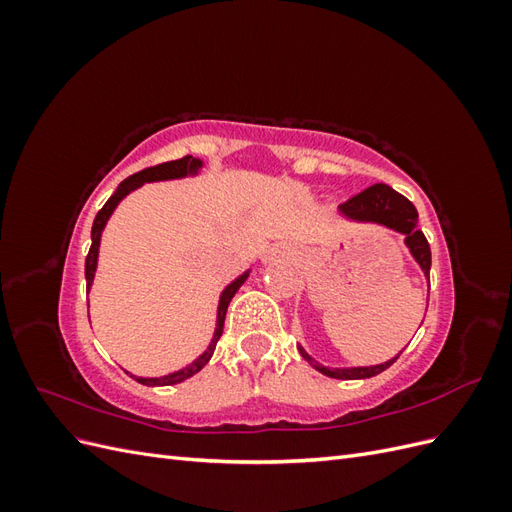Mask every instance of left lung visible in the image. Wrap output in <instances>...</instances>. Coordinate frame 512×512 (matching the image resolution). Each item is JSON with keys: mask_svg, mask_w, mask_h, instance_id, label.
Here are the masks:
<instances>
[{"mask_svg": "<svg viewBox=\"0 0 512 512\" xmlns=\"http://www.w3.org/2000/svg\"><path fill=\"white\" fill-rule=\"evenodd\" d=\"M337 215L346 222L376 224V226L389 228L393 232H399V235H404V245L408 247V252L414 258L416 265L421 267L425 280H427V286H429L431 250H429V243L423 235V230L416 226V222H418L416 207L406 196H401L399 192L389 188L386 183H376V185H371V188H367L365 192L350 198L348 203L339 205ZM297 348H299L303 359L316 371H320V374L329 376V378H335V380H365L371 376H378L384 369H389L397 361V356L401 354L399 352L397 356H393V359L378 363V365L327 367V365H320L312 354H307L301 344H297Z\"/></svg>", "mask_w": 512, "mask_h": 512, "instance_id": "1", "label": "left lung"}]
</instances>
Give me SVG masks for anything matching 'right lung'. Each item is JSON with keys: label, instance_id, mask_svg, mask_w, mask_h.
I'll return each instance as SVG.
<instances>
[{"label": "right lung", "instance_id": "right-lung-1", "mask_svg": "<svg viewBox=\"0 0 512 512\" xmlns=\"http://www.w3.org/2000/svg\"><path fill=\"white\" fill-rule=\"evenodd\" d=\"M205 162L198 160V158H192V156H185L181 160H175V162H166V164H160V166H151V168H145L141 170V173H136L128 179H123L119 185L115 194L106 200V205L98 211L96 220H94V226H91V247H89V254H87V260H85V280H87V292L91 290V286H94V277H96V269H98V256H100V241H102V232L108 224V220H111V215L115 213V209L119 207V203L123 198H126L128 194H132L134 190L143 188L145 183H153V181H173V179H185V177H198L200 170H203ZM252 269L243 271L239 277H235L222 292H220V301H218V314H215V329H213V335H211V342L207 346V350L203 354H198L196 359L192 363H188L185 367L177 369V371H170V374L166 376H158V378H149V376H134L130 374V371H126V374H130L136 382H141L145 386H170V384H179L183 380H188L190 376L198 374L200 369H203L213 356V350H215V344H218V339L222 337V329H224V318H226V309H228V303L232 301V297H235L237 290L243 286V282L250 277Z\"/></svg>", "mask_w": 512, "mask_h": 512}]
</instances>
